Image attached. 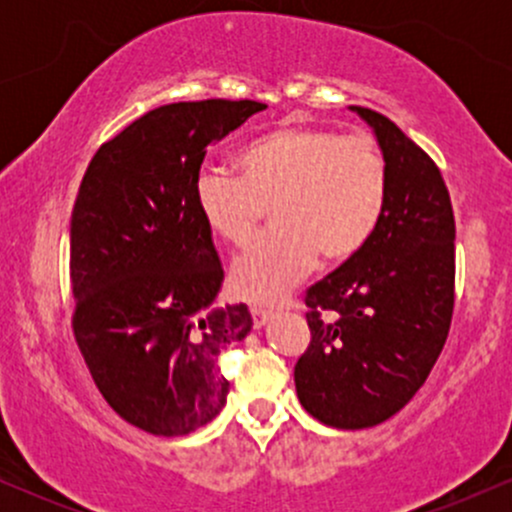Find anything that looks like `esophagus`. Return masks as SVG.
<instances>
[{
    "label": "esophagus",
    "mask_w": 512,
    "mask_h": 512,
    "mask_svg": "<svg viewBox=\"0 0 512 512\" xmlns=\"http://www.w3.org/2000/svg\"><path fill=\"white\" fill-rule=\"evenodd\" d=\"M252 313V322H255V330H260V327L267 325L269 320H272V310H264V308H257V305H252L250 308Z\"/></svg>",
    "instance_id": "34e87169"
}]
</instances>
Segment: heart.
I'll return each mask as SVG.
<instances>
[{"label": "heart", "instance_id": "b5f03b06", "mask_svg": "<svg viewBox=\"0 0 512 512\" xmlns=\"http://www.w3.org/2000/svg\"><path fill=\"white\" fill-rule=\"evenodd\" d=\"M238 178L204 168L195 209L221 243L243 248L269 209V236L231 269V291L276 303L320 260L342 267L370 243L387 204V163L370 137L327 127H281L236 156Z\"/></svg>", "mask_w": 512, "mask_h": 512}]
</instances>
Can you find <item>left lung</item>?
I'll list each match as a JSON object with an SVG mask.
<instances>
[{
    "label": "left lung",
    "instance_id": "left-lung-1",
    "mask_svg": "<svg viewBox=\"0 0 512 512\" xmlns=\"http://www.w3.org/2000/svg\"><path fill=\"white\" fill-rule=\"evenodd\" d=\"M351 110L387 163L378 231L305 293L310 346L293 378L303 409L334 428L378 426L426 383L455 303V216L436 163L395 122Z\"/></svg>",
    "mask_w": 512,
    "mask_h": 512
}]
</instances>
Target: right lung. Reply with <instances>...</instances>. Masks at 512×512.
Returning <instances> with one entry per match:
<instances>
[{
  "label": "right lung",
  "mask_w": 512,
  "mask_h": 512,
  "mask_svg": "<svg viewBox=\"0 0 512 512\" xmlns=\"http://www.w3.org/2000/svg\"><path fill=\"white\" fill-rule=\"evenodd\" d=\"M267 108L170 103L96 151L69 226L74 337L127 424L187 436L223 409L219 356L252 330L248 305H216L223 267L195 209L207 146Z\"/></svg>",
  "instance_id": "obj_1"
}]
</instances>
